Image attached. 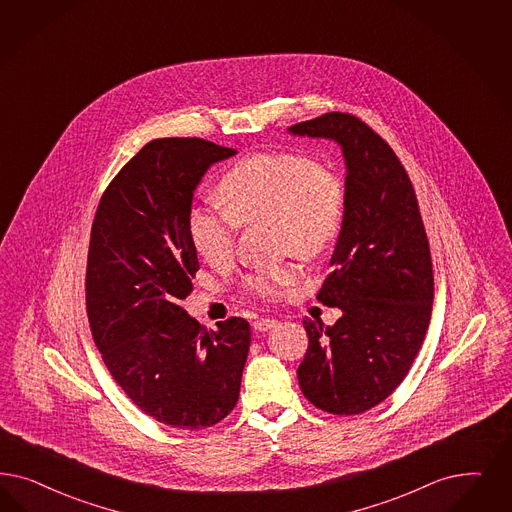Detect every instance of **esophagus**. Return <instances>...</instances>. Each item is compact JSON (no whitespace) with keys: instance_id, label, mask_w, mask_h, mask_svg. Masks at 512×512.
<instances>
[{"instance_id":"obj_1","label":"esophagus","mask_w":512,"mask_h":512,"mask_svg":"<svg viewBox=\"0 0 512 512\" xmlns=\"http://www.w3.org/2000/svg\"><path fill=\"white\" fill-rule=\"evenodd\" d=\"M278 325V319L272 318H259L253 321V329L257 331V333H265V331H270L272 327H276Z\"/></svg>"}]
</instances>
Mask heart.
Returning a JSON list of instances; mask_svg holds the SVG:
<instances>
[{"label":"heart","instance_id":"b5f03b06","mask_svg":"<svg viewBox=\"0 0 512 512\" xmlns=\"http://www.w3.org/2000/svg\"><path fill=\"white\" fill-rule=\"evenodd\" d=\"M225 210L193 206L187 229L196 253L213 266L234 255L238 225L272 223L280 249L314 259L335 240L344 215V183L333 170L300 153L265 151L236 162L215 185ZM299 280L293 265L249 274L247 291L276 299Z\"/></svg>","mask_w":512,"mask_h":512}]
</instances>
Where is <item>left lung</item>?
Here are the masks:
<instances>
[{"mask_svg": "<svg viewBox=\"0 0 512 512\" xmlns=\"http://www.w3.org/2000/svg\"><path fill=\"white\" fill-rule=\"evenodd\" d=\"M289 134L340 145L344 217L318 299L340 308L335 325L306 319L297 369L304 397L338 416L382 403L422 348L433 308V268L414 187L401 160L350 113L293 124Z\"/></svg>", "mask_w": 512, "mask_h": 512, "instance_id": "left-lung-1", "label": "left lung"}]
</instances>
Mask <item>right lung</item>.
I'll return each mask as SVG.
<instances>
[{
    "label": "right lung",
    "mask_w": 512,
    "mask_h": 512,
    "mask_svg": "<svg viewBox=\"0 0 512 512\" xmlns=\"http://www.w3.org/2000/svg\"><path fill=\"white\" fill-rule=\"evenodd\" d=\"M234 155L200 138L149 141L109 183L90 232L87 312L107 371L141 412L179 429L229 414L249 352L246 319L208 329L181 308L200 268L194 189Z\"/></svg>",
    "instance_id": "obj_1"
}]
</instances>
